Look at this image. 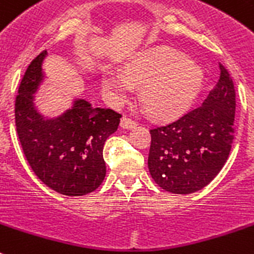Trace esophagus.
Returning <instances> with one entry per match:
<instances>
[{
    "mask_svg": "<svg viewBox=\"0 0 254 254\" xmlns=\"http://www.w3.org/2000/svg\"><path fill=\"white\" fill-rule=\"evenodd\" d=\"M120 127H123V129H127V130H129V129H133V127H137V124L134 123L133 120H130L129 117L124 116V117H121Z\"/></svg>",
    "mask_w": 254,
    "mask_h": 254,
    "instance_id": "1",
    "label": "esophagus"
}]
</instances>
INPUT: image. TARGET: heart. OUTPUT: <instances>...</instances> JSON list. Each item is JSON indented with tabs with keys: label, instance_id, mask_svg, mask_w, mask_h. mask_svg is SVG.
<instances>
[{
	"label": "heart",
	"instance_id": "obj_1",
	"mask_svg": "<svg viewBox=\"0 0 254 254\" xmlns=\"http://www.w3.org/2000/svg\"><path fill=\"white\" fill-rule=\"evenodd\" d=\"M102 90L112 103L130 97L143 87L142 101L157 117H174L189 110L204 82L203 67L168 46L139 51L127 62L123 73L104 71Z\"/></svg>",
	"mask_w": 254,
	"mask_h": 254
}]
</instances>
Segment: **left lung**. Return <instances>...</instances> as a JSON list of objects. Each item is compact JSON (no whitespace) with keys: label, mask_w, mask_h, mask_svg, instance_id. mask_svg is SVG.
<instances>
[{"label":"left lung","mask_w":254,"mask_h":254,"mask_svg":"<svg viewBox=\"0 0 254 254\" xmlns=\"http://www.w3.org/2000/svg\"><path fill=\"white\" fill-rule=\"evenodd\" d=\"M221 77L200 107L151 130L148 170L172 193H192L209 185L229 159L235 134V87L219 63Z\"/></svg>","instance_id":"left-lung-1"}]
</instances>
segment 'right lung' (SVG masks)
Here are the masks:
<instances>
[{
    "instance_id": "1",
    "label": "right lung",
    "mask_w": 254,
    "mask_h": 254,
    "mask_svg": "<svg viewBox=\"0 0 254 254\" xmlns=\"http://www.w3.org/2000/svg\"><path fill=\"white\" fill-rule=\"evenodd\" d=\"M42 51L25 71L15 102V125L32 170L48 187L65 196H82L106 177L103 146L117 130L121 115L95 108L82 98L57 116L42 114L36 97L46 81Z\"/></svg>"
}]
</instances>
